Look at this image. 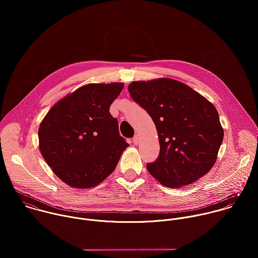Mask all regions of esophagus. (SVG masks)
Here are the masks:
<instances>
[{"instance_id":"1","label":"esophagus","mask_w":258,"mask_h":258,"mask_svg":"<svg viewBox=\"0 0 258 258\" xmlns=\"http://www.w3.org/2000/svg\"><path fill=\"white\" fill-rule=\"evenodd\" d=\"M133 143H134L135 145H138V144H139V137H138V136H135V137L133 138Z\"/></svg>"}]
</instances>
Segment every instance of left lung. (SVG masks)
Instances as JSON below:
<instances>
[{
	"label": "left lung",
	"instance_id": "1",
	"mask_svg": "<svg viewBox=\"0 0 258 258\" xmlns=\"http://www.w3.org/2000/svg\"><path fill=\"white\" fill-rule=\"evenodd\" d=\"M127 89L157 128L160 152L147 164L150 174L170 188L191 185L206 174L224 140L215 107L187 85L170 79L134 82Z\"/></svg>",
	"mask_w": 258,
	"mask_h": 258
}]
</instances>
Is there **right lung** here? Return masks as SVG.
<instances>
[{"instance_id": "1", "label": "right lung", "mask_w": 258, "mask_h": 258, "mask_svg": "<svg viewBox=\"0 0 258 258\" xmlns=\"http://www.w3.org/2000/svg\"><path fill=\"white\" fill-rule=\"evenodd\" d=\"M123 84H90L57 102L39 128L41 153L54 173L77 189L111 173L130 146L109 112Z\"/></svg>"}]
</instances>
